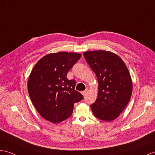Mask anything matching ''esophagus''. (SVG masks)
Masks as SVG:
<instances>
[{"mask_svg":"<svg viewBox=\"0 0 155 155\" xmlns=\"http://www.w3.org/2000/svg\"><path fill=\"white\" fill-rule=\"evenodd\" d=\"M88 89H85V91H82V95H84V96H85L86 95V94L88 93Z\"/></svg>","mask_w":155,"mask_h":155,"instance_id":"obj_1","label":"esophagus"}]
</instances>
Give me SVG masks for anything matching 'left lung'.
<instances>
[{
	"label": "left lung",
	"instance_id": "1",
	"mask_svg": "<svg viewBox=\"0 0 155 155\" xmlns=\"http://www.w3.org/2000/svg\"><path fill=\"white\" fill-rule=\"evenodd\" d=\"M99 82V93L91 105L97 118L103 121L116 119L129 103L132 81L125 64L118 56L103 50L84 54Z\"/></svg>",
	"mask_w": 155,
	"mask_h": 155
}]
</instances>
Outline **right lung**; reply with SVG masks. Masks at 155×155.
I'll use <instances>...</instances> for the list:
<instances>
[{
	"label": "right lung",
	"instance_id": "obj_1",
	"mask_svg": "<svg viewBox=\"0 0 155 155\" xmlns=\"http://www.w3.org/2000/svg\"><path fill=\"white\" fill-rule=\"evenodd\" d=\"M81 55L59 52L40 59L30 74L28 89L32 103L40 115L52 123L68 118L74 104L84 99L75 89V81L66 75Z\"/></svg>",
	"mask_w": 155,
	"mask_h": 155
}]
</instances>
